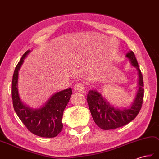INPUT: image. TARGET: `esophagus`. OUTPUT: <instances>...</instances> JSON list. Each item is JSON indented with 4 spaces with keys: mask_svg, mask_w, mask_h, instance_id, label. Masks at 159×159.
<instances>
[{
    "mask_svg": "<svg viewBox=\"0 0 159 159\" xmlns=\"http://www.w3.org/2000/svg\"><path fill=\"white\" fill-rule=\"evenodd\" d=\"M74 90L75 91L78 92V93H84L85 92V85L82 82L77 83L75 86H74Z\"/></svg>",
    "mask_w": 159,
    "mask_h": 159,
    "instance_id": "1",
    "label": "esophagus"
}]
</instances>
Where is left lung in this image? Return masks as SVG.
<instances>
[{
  "label": "left lung",
  "instance_id": "8db88e82",
  "mask_svg": "<svg viewBox=\"0 0 159 159\" xmlns=\"http://www.w3.org/2000/svg\"><path fill=\"white\" fill-rule=\"evenodd\" d=\"M126 56L139 72V90L131 106L128 109H116L97 91L90 90L87 94V102L94 121L103 130L114 129L127 125L135 118L142 106L144 94L142 73L134 53L130 51Z\"/></svg>",
  "mask_w": 159,
  "mask_h": 159
}]
</instances>
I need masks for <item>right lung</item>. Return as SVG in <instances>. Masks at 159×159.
<instances>
[{"label":"right lung","instance_id":"add662e5","mask_svg":"<svg viewBox=\"0 0 159 159\" xmlns=\"http://www.w3.org/2000/svg\"><path fill=\"white\" fill-rule=\"evenodd\" d=\"M30 52L26 51L17 63L14 70L11 96L13 106L20 120L32 133L42 137H54L62 131L63 111L72 94L70 88L56 93L40 109H30L21 101L17 91L18 71L24 59Z\"/></svg>","mask_w":159,"mask_h":159}]
</instances>
